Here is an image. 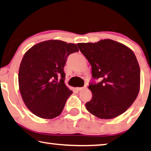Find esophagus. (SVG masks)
Masks as SVG:
<instances>
[{
	"label": "esophagus",
	"instance_id": "esophagus-1",
	"mask_svg": "<svg viewBox=\"0 0 151 151\" xmlns=\"http://www.w3.org/2000/svg\"><path fill=\"white\" fill-rule=\"evenodd\" d=\"M86 88H87V86H83V87H82V88H76V90H77V91H81V90H83V89Z\"/></svg>",
	"mask_w": 151,
	"mask_h": 151
}]
</instances>
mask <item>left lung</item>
I'll return each instance as SVG.
<instances>
[{
  "label": "left lung",
  "instance_id": "1",
  "mask_svg": "<svg viewBox=\"0 0 151 151\" xmlns=\"http://www.w3.org/2000/svg\"><path fill=\"white\" fill-rule=\"evenodd\" d=\"M80 51L92 66L89 89L92 99L86 103L89 112L101 119H111L126 111L138 95L140 70L136 57L124 44L112 40L78 43Z\"/></svg>",
  "mask_w": 151,
  "mask_h": 151
}]
</instances>
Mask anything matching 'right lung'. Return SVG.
<instances>
[{
  "label": "right lung",
  "instance_id": "obj_1",
  "mask_svg": "<svg viewBox=\"0 0 151 151\" xmlns=\"http://www.w3.org/2000/svg\"><path fill=\"white\" fill-rule=\"evenodd\" d=\"M75 44L47 40L27 50L18 73L22 100L33 114L44 119L57 117L73 94L65 85L63 68L67 57L78 52Z\"/></svg>",
  "mask_w": 151,
  "mask_h": 151
}]
</instances>
